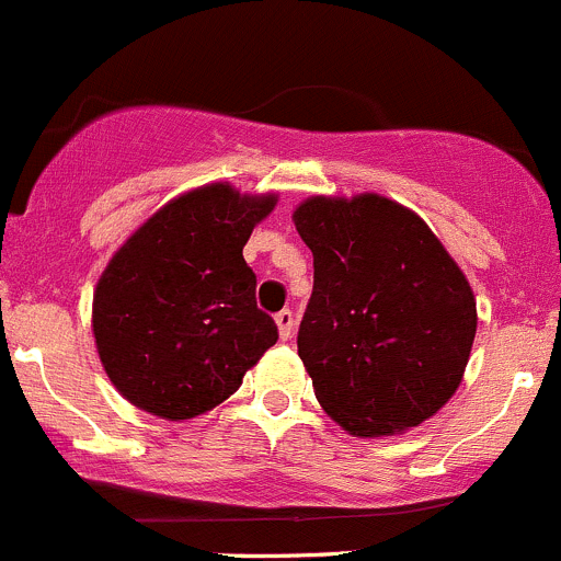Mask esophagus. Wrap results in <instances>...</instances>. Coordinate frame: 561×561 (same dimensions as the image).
Returning <instances> with one entry per match:
<instances>
[{"instance_id":"1","label":"esophagus","mask_w":561,"mask_h":561,"mask_svg":"<svg viewBox=\"0 0 561 561\" xmlns=\"http://www.w3.org/2000/svg\"><path fill=\"white\" fill-rule=\"evenodd\" d=\"M276 325H279L282 340H290L293 329H296V314H293V309H282V312H276Z\"/></svg>"}]
</instances>
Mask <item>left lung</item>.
Segmentation results:
<instances>
[{
  "label": "left lung",
  "mask_w": 561,
  "mask_h": 561,
  "mask_svg": "<svg viewBox=\"0 0 561 561\" xmlns=\"http://www.w3.org/2000/svg\"><path fill=\"white\" fill-rule=\"evenodd\" d=\"M314 285L298 356L318 402L353 436L431 419L458 389L477 301L431 227L378 194L312 197L293 214Z\"/></svg>",
  "instance_id": "obj_1"
}]
</instances>
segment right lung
Masks as SVG:
<instances>
[{
	"instance_id": "right-lung-1",
	"label": "right lung",
	"mask_w": 561,
	"mask_h": 561,
	"mask_svg": "<svg viewBox=\"0 0 561 561\" xmlns=\"http://www.w3.org/2000/svg\"><path fill=\"white\" fill-rule=\"evenodd\" d=\"M274 203L214 183L172 199L114 254L92 298V331L125 400L164 419L199 416L279 340L243 260Z\"/></svg>"
}]
</instances>
